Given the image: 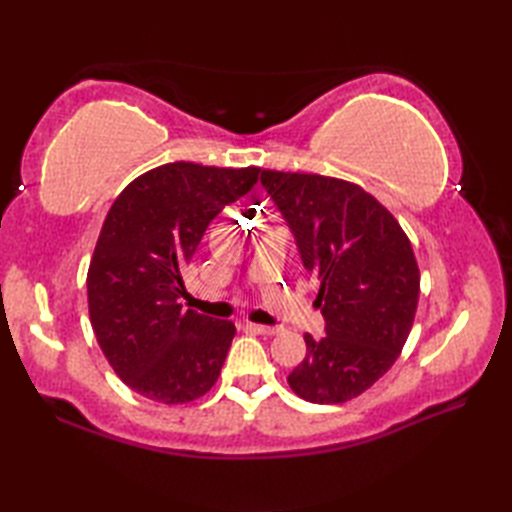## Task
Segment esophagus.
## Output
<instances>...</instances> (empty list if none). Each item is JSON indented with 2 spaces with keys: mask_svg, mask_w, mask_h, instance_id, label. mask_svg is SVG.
<instances>
[{
  "mask_svg": "<svg viewBox=\"0 0 512 512\" xmlns=\"http://www.w3.org/2000/svg\"><path fill=\"white\" fill-rule=\"evenodd\" d=\"M246 330L255 334H266V336L279 332V328H273V325H262V323H246Z\"/></svg>",
  "mask_w": 512,
  "mask_h": 512,
  "instance_id": "esophagus-1",
  "label": "esophagus"
}]
</instances>
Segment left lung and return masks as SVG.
<instances>
[{
    "label": "left lung",
    "mask_w": 512,
    "mask_h": 512,
    "mask_svg": "<svg viewBox=\"0 0 512 512\" xmlns=\"http://www.w3.org/2000/svg\"><path fill=\"white\" fill-rule=\"evenodd\" d=\"M262 184L319 281L325 336L306 339L288 385L317 405L361 396L396 363L416 317L420 270L407 233L358 184L319 173L262 171Z\"/></svg>",
    "instance_id": "obj_1"
}]
</instances>
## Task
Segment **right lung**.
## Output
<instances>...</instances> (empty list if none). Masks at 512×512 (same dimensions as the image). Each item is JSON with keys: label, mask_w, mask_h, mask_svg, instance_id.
I'll return each instance as SVG.
<instances>
[{"label": "right lung", "mask_w": 512, "mask_h": 512, "mask_svg": "<svg viewBox=\"0 0 512 512\" xmlns=\"http://www.w3.org/2000/svg\"><path fill=\"white\" fill-rule=\"evenodd\" d=\"M259 173L167 162L114 200L88 268V308L107 363L136 394L182 405L215 385L235 325L182 310V273L209 222Z\"/></svg>", "instance_id": "add662e5"}]
</instances>
